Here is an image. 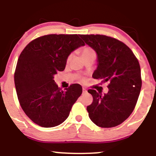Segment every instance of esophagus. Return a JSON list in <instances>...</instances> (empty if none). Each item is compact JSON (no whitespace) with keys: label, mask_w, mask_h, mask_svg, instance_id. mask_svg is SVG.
I'll return each instance as SVG.
<instances>
[{"label":"esophagus","mask_w":156,"mask_h":156,"mask_svg":"<svg viewBox=\"0 0 156 156\" xmlns=\"http://www.w3.org/2000/svg\"><path fill=\"white\" fill-rule=\"evenodd\" d=\"M82 92H83V94H86L87 92V89H85L84 87H83V88H82Z\"/></svg>","instance_id":"esophagus-1"}]
</instances>
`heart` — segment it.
<instances>
[{"instance_id": "1", "label": "heart", "mask_w": 156, "mask_h": 156, "mask_svg": "<svg viewBox=\"0 0 156 156\" xmlns=\"http://www.w3.org/2000/svg\"><path fill=\"white\" fill-rule=\"evenodd\" d=\"M89 55H95V52L92 49L90 48H84L82 50V56L85 57V56H89ZM70 58H71V56L68 57V60H69Z\"/></svg>"}]
</instances>
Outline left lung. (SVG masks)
Returning <instances> with one entry per match:
<instances>
[{"instance_id":"1","label":"left lung","mask_w":156,"mask_h":156,"mask_svg":"<svg viewBox=\"0 0 156 156\" xmlns=\"http://www.w3.org/2000/svg\"><path fill=\"white\" fill-rule=\"evenodd\" d=\"M97 55L94 79L108 82L104 95L94 89L88 92L93 102L87 107L93 123L101 128H112L129 118L135 108L141 88L140 68L138 59L122 42L102 35H80Z\"/></svg>"}]
</instances>
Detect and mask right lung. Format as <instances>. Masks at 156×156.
<instances>
[{"label": "right lung", "instance_id": "1", "mask_svg": "<svg viewBox=\"0 0 156 156\" xmlns=\"http://www.w3.org/2000/svg\"><path fill=\"white\" fill-rule=\"evenodd\" d=\"M79 36H42L30 42L19 57L14 74L19 102L25 114L40 126L63 123L82 94L81 85L62 90L54 80L55 74L65 69L71 52L84 46Z\"/></svg>", "mask_w": 156, "mask_h": 156}]
</instances>
